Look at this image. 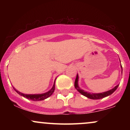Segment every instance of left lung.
<instances>
[{"mask_svg":"<svg viewBox=\"0 0 130 130\" xmlns=\"http://www.w3.org/2000/svg\"><path fill=\"white\" fill-rule=\"evenodd\" d=\"M122 69V67L121 65ZM77 81H78V75L77 74L76 77L75 82H74V87H75V89L79 92L80 93H81L82 95H84V96H86L88 98H90V99H93V100H98V99H101V98H103L106 96H108L109 95H111L113 92H114L116 91V89H117L119 85L116 86L114 88H113L111 90L107 91V92H103V93H88L87 92H85V91L81 90L80 89L79 87L78 86V84H77Z\"/></svg>","mask_w":130,"mask_h":130,"instance_id":"obj_1","label":"left lung"}]
</instances>
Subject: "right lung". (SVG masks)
Masks as SVG:
<instances>
[{"label":"right lung","mask_w":130,"mask_h":130,"mask_svg":"<svg viewBox=\"0 0 130 130\" xmlns=\"http://www.w3.org/2000/svg\"><path fill=\"white\" fill-rule=\"evenodd\" d=\"M13 89H14V90H15L20 95H21V96H24V97L27 98V99L31 100H33V101H41V100H44V99H46L47 98H48L49 96H50L53 93V92H54L55 82H54V84L53 88H52V89H51L50 91H48L47 92H46V93H43V94L27 95V94H24V93H21V92H19V91H18L17 90H16V89H14V87H13Z\"/></svg>","instance_id":"1"}]
</instances>
